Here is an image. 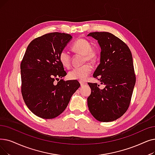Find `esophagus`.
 <instances>
[{"label": "esophagus", "instance_id": "34e87169", "mask_svg": "<svg viewBox=\"0 0 155 155\" xmlns=\"http://www.w3.org/2000/svg\"><path fill=\"white\" fill-rule=\"evenodd\" d=\"M79 82H80V85H81V86H83V85H85L87 84V83L85 82H83V81H80Z\"/></svg>", "mask_w": 155, "mask_h": 155}]
</instances>
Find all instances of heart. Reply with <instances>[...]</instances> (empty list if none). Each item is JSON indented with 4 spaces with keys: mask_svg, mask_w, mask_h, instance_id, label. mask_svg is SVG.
<instances>
[{
    "mask_svg": "<svg viewBox=\"0 0 155 155\" xmlns=\"http://www.w3.org/2000/svg\"><path fill=\"white\" fill-rule=\"evenodd\" d=\"M72 49L77 53L84 55L83 62L94 61L97 59L98 52L96 49L92 48V45L88 40L85 38H78L73 42ZM59 59L61 64L65 68H69L71 66V56L68 51L63 50L59 53ZM92 70L90 64H85L82 66L75 67L68 73V77L71 80L82 81L89 75Z\"/></svg>",
    "mask_w": 155,
    "mask_h": 155,
    "instance_id": "1",
    "label": "heart"
}]
</instances>
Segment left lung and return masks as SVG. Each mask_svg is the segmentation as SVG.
<instances>
[{"label": "left lung", "instance_id": "1", "mask_svg": "<svg viewBox=\"0 0 155 155\" xmlns=\"http://www.w3.org/2000/svg\"><path fill=\"white\" fill-rule=\"evenodd\" d=\"M101 46L100 63L93 77L104 85L88 83L91 94L87 104L92 116L99 122H108L122 117L130 103L136 74L132 53L122 40L109 32H92Z\"/></svg>", "mask_w": 155, "mask_h": 155}]
</instances>
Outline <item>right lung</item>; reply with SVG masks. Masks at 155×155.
Listing matches in <instances>:
<instances>
[{
	"label": "right lung",
	"mask_w": 155,
	"mask_h": 155,
	"mask_svg": "<svg viewBox=\"0 0 155 155\" xmlns=\"http://www.w3.org/2000/svg\"><path fill=\"white\" fill-rule=\"evenodd\" d=\"M71 35L52 32L33 39L20 64L21 94L29 110L37 117L52 119L61 114L80 87L77 80L55 79L66 75L59 59Z\"/></svg>",
	"instance_id": "obj_1"
}]
</instances>
